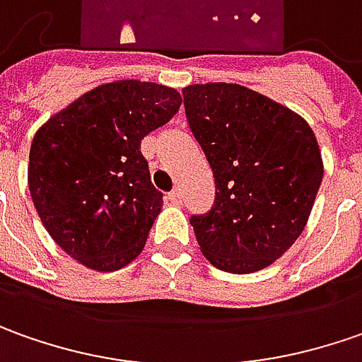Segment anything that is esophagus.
Instances as JSON below:
<instances>
[{"instance_id": "obj_1", "label": "esophagus", "mask_w": 362, "mask_h": 362, "mask_svg": "<svg viewBox=\"0 0 362 362\" xmlns=\"http://www.w3.org/2000/svg\"><path fill=\"white\" fill-rule=\"evenodd\" d=\"M168 200L172 202V204H182V190H180V188H174V190L168 194Z\"/></svg>"}]
</instances>
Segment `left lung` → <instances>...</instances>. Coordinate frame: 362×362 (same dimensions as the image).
Masks as SVG:
<instances>
[{"instance_id": "left-lung-1", "label": "left lung", "mask_w": 362, "mask_h": 362, "mask_svg": "<svg viewBox=\"0 0 362 362\" xmlns=\"http://www.w3.org/2000/svg\"><path fill=\"white\" fill-rule=\"evenodd\" d=\"M182 94L216 184L210 212L190 218L202 255L232 274L270 267L303 234L315 206L325 174L315 132L240 83H194Z\"/></svg>"}]
</instances>
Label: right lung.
<instances>
[{"mask_svg": "<svg viewBox=\"0 0 362 362\" xmlns=\"http://www.w3.org/2000/svg\"><path fill=\"white\" fill-rule=\"evenodd\" d=\"M162 83H102L33 136L28 186L47 234L83 267L114 272L142 252L162 194L140 152L144 136L180 110Z\"/></svg>", "mask_w": 362, "mask_h": 362, "instance_id": "add662e5", "label": "right lung"}]
</instances>
